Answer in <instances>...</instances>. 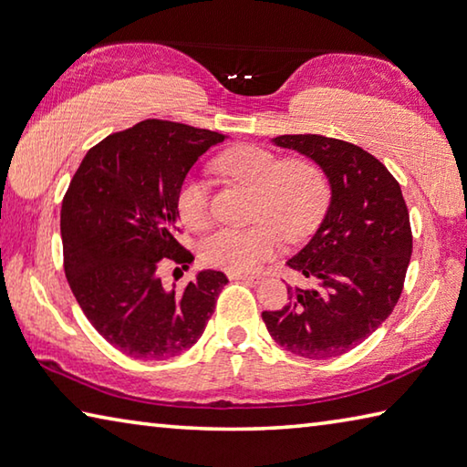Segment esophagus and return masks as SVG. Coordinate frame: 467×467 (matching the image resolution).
<instances>
[{"label": "esophagus", "instance_id": "1", "mask_svg": "<svg viewBox=\"0 0 467 467\" xmlns=\"http://www.w3.org/2000/svg\"><path fill=\"white\" fill-rule=\"evenodd\" d=\"M227 278H230V280H244V283H252V285H258L264 280L262 275H244V272H227Z\"/></svg>", "mask_w": 467, "mask_h": 467}]
</instances>
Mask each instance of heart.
Segmentation results:
<instances>
[{
	"label": "heart",
	"instance_id": "b5f03b06",
	"mask_svg": "<svg viewBox=\"0 0 467 467\" xmlns=\"http://www.w3.org/2000/svg\"><path fill=\"white\" fill-rule=\"evenodd\" d=\"M217 169L225 177L256 191L248 227H222L201 244V258L213 268L248 272L270 258L283 233L288 242L309 235L327 209L329 184L323 171L306 158L285 161L262 146H237L217 158ZM177 213L189 230L209 225V192L205 181L187 177L177 191Z\"/></svg>",
	"mask_w": 467,
	"mask_h": 467
}]
</instances>
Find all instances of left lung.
Wrapping results in <instances>:
<instances>
[{"mask_svg": "<svg viewBox=\"0 0 467 467\" xmlns=\"http://www.w3.org/2000/svg\"><path fill=\"white\" fill-rule=\"evenodd\" d=\"M313 161L329 182L321 225L286 264L315 283L288 286V305L264 311L276 343L296 356L346 354L397 306L412 254L409 209L389 169L362 148L319 134L272 138Z\"/></svg>", "mask_w": 467, "mask_h": 467, "instance_id": "8db88e82", "label": "left lung"}]
</instances>
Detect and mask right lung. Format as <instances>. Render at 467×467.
<instances>
[{"instance_id":"1","label":"right lung","mask_w":467,"mask_h":467,"mask_svg":"<svg viewBox=\"0 0 467 467\" xmlns=\"http://www.w3.org/2000/svg\"><path fill=\"white\" fill-rule=\"evenodd\" d=\"M225 138L144 119L93 146L68 184L60 209L68 286L93 327L126 356H179L213 315L223 272L199 270L177 290L162 285L161 268L189 270L192 254L177 240V191L199 156Z\"/></svg>"}]
</instances>
